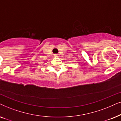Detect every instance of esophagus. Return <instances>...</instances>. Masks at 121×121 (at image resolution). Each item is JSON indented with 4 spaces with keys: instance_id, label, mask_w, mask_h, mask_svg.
I'll return each mask as SVG.
<instances>
[{
    "instance_id": "esophagus-1",
    "label": "esophagus",
    "mask_w": 121,
    "mask_h": 121,
    "mask_svg": "<svg viewBox=\"0 0 121 121\" xmlns=\"http://www.w3.org/2000/svg\"><path fill=\"white\" fill-rule=\"evenodd\" d=\"M54 56H55V57H59V55L57 54H54Z\"/></svg>"
}]
</instances>
